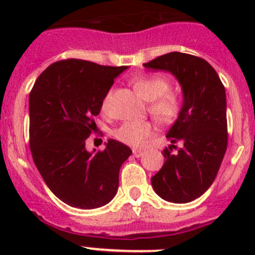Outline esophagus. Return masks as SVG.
<instances>
[{"mask_svg": "<svg viewBox=\"0 0 255 255\" xmlns=\"http://www.w3.org/2000/svg\"><path fill=\"white\" fill-rule=\"evenodd\" d=\"M143 150H138V149H134V150H133V155L135 156V158H139V156H142L143 155Z\"/></svg>", "mask_w": 255, "mask_h": 255, "instance_id": "esophagus-1", "label": "esophagus"}]
</instances>
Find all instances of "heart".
<instances>
[{
    "label": "heart",
    "mask_w": 255,
    "mask_h": 255,
    "mask_svg": "<svg viewBox=\"0 0 255 255\" xmlns=\"http://www.w3.org/2000/svg\"><path fill=\"white\" fill-rule=\"evenodd\" d=\"M135 91L149 101L148 112L160 125L175 122L182 110L181 97L171 91L170 82L161 75H139L132 80ZM112 91L107 92L102 101V110L106 111L111 101ZM153 134V126L146 121H127L116 128L113 135L117 140L130 146H143Z\"/></svg>",
    "instance_id": "b5f03b06"
}]
</instances>
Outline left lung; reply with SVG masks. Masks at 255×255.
Returning <instances> with one entry per match:
<instances>
[{"label": "left lung", "mask_w": 255, "mask_h": 255, "mask_svg": "<svg viewBox=\"0 0 255 255\" xmlns=\"http://www.w3.org/2000/svg\"><path fill=\"white\" fill-rule=\"evenodd\" d=\"M144 66L170 71L181 84V113L166 134L171 145L163 150L165 163L151 185L161 199L186 204L212 185L227 149L225 86L205 59L191 54L173 51ZM177 142L180 148L174 154Z\"/></svg>", "instance_id": "obj_1"}]
</instances>
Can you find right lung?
<instances>
[{
    "mask_svg": "<svg viewBox=\"0 0 255 255\" xmlns=\"http://www.w3.org/2000/svg\"><path fill=\"white\" fill-rule=\"evenodd\" d=\"M127 66L65 59L49 65L29 94V146L47 186L69 206L101 207L115 197L129 146L110 139L95 154L85 142L115 79Z\"/></svg>",
    "mask_w": 255,
    "mask_h": 255,
    "instance_id": "1",
    "label": "right lung"
}]
</instances>
